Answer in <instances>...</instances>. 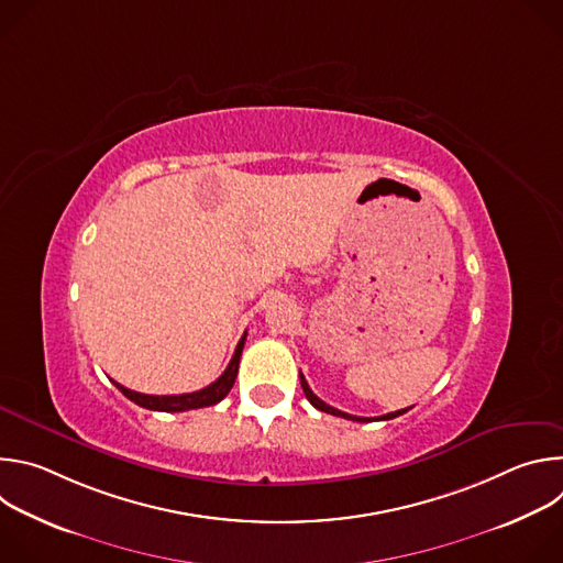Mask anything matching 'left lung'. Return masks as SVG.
Instances as JSON below:
<instances>
[{
	"instance_id": "obj_1",
	"label": "left lung",
	"mask_w": 563,
	"mask_h": 563,
	"mask_svg": "<svg viewBox=\"0 0 563 563\" xmlns=\"http://www.w3.org/2000/svg\"><path fill=\"white\" fill-rule=\"evenodd\" d=\"M300 385H302V391H305L307 400H309V404H311L316 410H320V412H328V415H334V417H343V419H350V421H358V423H369V421H389V419H396V417L406 415V412L410 410V408H406V410L389 412V415H383V417H376V419H367V417H352V415H345V412H341V410H336V408L328 406L325 400H320V398L309 389V385H307V380H305V376H302V374H300Z\"/></svg>"
}]
</instances>
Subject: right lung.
<instances>
[{
    "label": "right lung",
    "mask_w": 563,
    "mask_h": 563,
    "mask_svg": "<svg viewBox=\"0 0 563 563\" xmlns=\"http://www.w3.org/2000/svg\"><path fill=\"white\" fill-rule=\"evenodd\" d=\"M245 339L247 332L240 339L227 369L207 387L198 389V391H189V394H172V396H155V394H140L133 391L120 383L113 380V385L129 398L133 400L135 406L146 408V410H155V412H185V410H198V408H207V406H216L220 400L229 394V389L233 387V380L238 376V365H240V354H243L245 347Z\"/></svg>",
    "instance_id": "obj_1"
}]
</instances>
